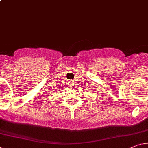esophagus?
Listing matches in <instances>:
<instances>
[{
	"label": "esophagus",
	"instance_id": "esophagus-1",
	"mask_svg": "<svg viewBox=\"0 0 148 148\" xmlns=\"http://www.w3.org/2000/svg\"><path fill=\"white\" fill-rule=\"evenodd\" d=\"M70 85H73V82L70 81Z\"/></svg>",
	"mask_w": 148,
	"mask_h": 148
}]
</instances>
